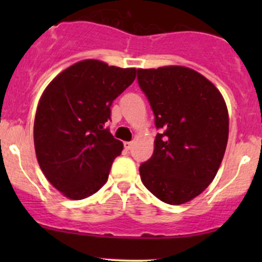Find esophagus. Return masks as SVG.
<instances>
[{
	"label": "esophagus",
	"mask_w": 262,
	"mask_h": 262,
	"mask_svg": "<svg viewBox=\"0 0 262 262\" xmlns=\"http://www.w3.org/2000/svg\"><path fill=\"white\" fill-rule=\"evenodd\" d=\"M132 146H133V143H132V141H125V143H124V149L125 150H130Z\"/></svg>",
	"instance_id": "34e87169"
}]
</instances>
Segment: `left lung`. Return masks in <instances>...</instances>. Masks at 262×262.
I'll return each instance as SVG.
<instances>
[{
  "label": "left lung",
  "instance_id": "left-lung-1",
  "mask_svg": "<svg viewBox=\"0 0 262 262\" xmlns=\"http://www.w3.org/2000/svg\"><path fill=\"white\" fill-rule=\"evenodd\" d=\"M137 79L161 129L151 158L139 167L141 182L162 202H188L208 187L223 160L225 102L210 81L183 66L138 69Z\"/></svg>",
  "mask_w": 262,
  "mask_h": 262
}]
</instances>
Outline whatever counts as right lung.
Listing matches in <instances>:
<instances>
[{
    "label": "right lung",
    "instance_id": "1",
    "mask_svg": "<svg viewBox=\"0 0 262 262\" xmlns=\"http://www.w3.org/2000/svg\"><path fill=\"white\" fill-rule=\"evenodd\" d=\"M135 69L83 60L48 85L34 121L35 154L52 185L70 200L96 193L123 143L104 127L113 101L132 85Z\"/></svg>",
    "mask_w": 262,
    "mask_h": 262
}]
</instances>
